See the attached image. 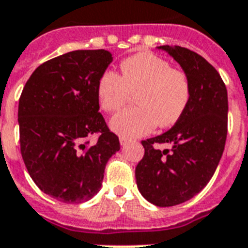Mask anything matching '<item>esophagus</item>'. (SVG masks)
I'll list each match as a JSON object with an SVG mask.
<instances>
[{"label":"esophagus","mask_w":248,"mask_h":248,"mask_svg":"<svg viewBox=\"0 0 248 248\" xmlns=\"http://www.w3.org/2000/svg\"><path fill=\"white\" fill-rule=\"evenodd\" d=\"M130 139H128V138H124V137H121L120 138V143H121V145H126L127 144V143H130Z\"/></svg>","instance_id":"1"}]
</instances>
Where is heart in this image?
<instances>
[{"label":"heart","instance_id":"heart-1","mask_svg":"<svg viewBox=\"0 0 248 248\" xmlns=\"http://www.w3.org/2000/svg\"><path fill=\"white\" fill-rule=\"evenodd\" d=\"M121 75L104 71L96 87L101 109L118 111L134 94L137 107L121 111L110 120L111 130L122 137L148 134L158 124L169 127L183 116L191 99L190 79L182 70L171 69L168 61L141 52L121 62Z\"/></svg>","mask_w":248,"mask_h":248}]
</instances>
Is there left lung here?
<instances>
[{
  "label": "left lung",
  "mask_w": 248,
  "mask_h": 248,
  "mask_svg": "<svg viewBox=\"0 0 248 248\" xmlns=\"http://www.w3.org/2000/svg\"><path fill=\"white\" fill-rule=\"evenodd\" d=\"M158 48L188 77L191 99L173 127L141 141L144 156L135 178L149 203L173 207L199 194L216 171L228 134V91L218 71L198 53L178 45ZM161 144L170 148L160 150Z\"/></svg>",
  "instance_id": "8db88e82"
}]
</instances>
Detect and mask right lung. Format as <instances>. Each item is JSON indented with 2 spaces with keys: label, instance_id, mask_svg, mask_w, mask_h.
<instances>
[{
  "label": "right lung",
  "instance_id": "obj_1",
  "mask_svg": "<svg viewBox=\"0 0 248 248\" xmlns=\"http://www.w3.org/2000/svg\"><path fill=\"white\" fill-rule=\"evenodd\" d=\"M113 61L104 49L74 50L41 63L18 108L20 154L36 186L62 203L99 192L120 139L99 113L96 87ZM97 135L94 143L89 138Z\"/></svg>",
  "mask_w": 248,
  "mask_h": 248
}]
</instances>
